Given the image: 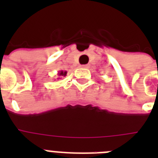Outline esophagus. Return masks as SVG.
Instances as JSON below:
<instances>
[{"instance_id": "1", "label": "esophagus", "mask_w": 158, "mask_h": 158, "mask_svg": "<svg viewBox=\"0 0 158 158\" xmlns=\"http://www.w3.org/2000/svg\"><path fill=\"white\" fill-rule=\"evenodd\" d=\"M82 68H89V64H83V65H81Z\"/></svg>"}]
</instances>
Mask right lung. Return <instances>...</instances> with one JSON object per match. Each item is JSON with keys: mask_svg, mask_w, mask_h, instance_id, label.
<instances>
[{"mask_svg": "<svg viewBox=\"0 0 158 158\" xmlns=\"http://www.w3.org/2000/svg\"><path fill=\"white\" fill-rule=\"evenodd\" d=\"M67 74L66 71H63V70H60V71H58V73H57V75H58V78L57 79H60V77L61 76H65Z\"/></svg>", "mask_w": 158, "mask_h": 158, "instance_id": "1", "label": "right lung"}]
</instances>
